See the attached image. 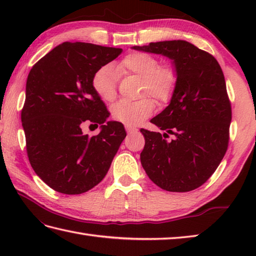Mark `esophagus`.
Instances as JSON below:
<instances>
[{
  "label": "esophagus",
  "instance_id": "obj_1",
  "mask_svg": "<svg viewBox=\"0 0 256 256\" xmlns=\"http://www.w3.org/2000/svg\"><path fill=\"white\" fill-rule=\"evenodd\" d=\"M125 130H126L128 133H133V132H138V128L133 126V125H128L125 124Z\"/></svg>",
  "mask_w": 256,
  "mask_h": 256
}]
</instances>
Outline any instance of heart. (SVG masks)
Returning a JSON list of instances; mask_svg holds the SVG:
<instances>
[{"instance_id":"1","label":"heart","mask_w":256,"mask_h":256,"mask_svg":"<svg viewBox=\"0 0 256 256\" xmlns=\"http://www.w3.org/2000/svg\"><path fill=\"white\" fill-rule=\"evenodd\" d=\"M134 74L140 78V96L142 99L134 102L118 101L111 108L114 120L124 124H138L148 118L155 110V102L170 101L177 89L179 72L175 64L162 62L154 55L143 52L128 54L111 68H100L92 78V88L104 102H113L116 98L118 76Z\"/></svg>"}]
</instances>
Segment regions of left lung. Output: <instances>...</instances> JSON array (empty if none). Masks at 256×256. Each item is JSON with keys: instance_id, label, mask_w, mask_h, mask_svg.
Masks as SVG:
<instances>
[{"instance_id": "1", "label": "left lung", "mask_w": 256, "mask_h": 256, "mask_svg": "<svg viewBox=\"0 0 256 256\" xmlns=\"http://www.w3.org/2000/svg\"><path fill=\"white\" fill-rule=\"evenodd\" d=\"M133 48L170 57L179 72L170 106L150 120L165 133L140 128V162L162 189L192 192L211 177L229 146L232 110L224 72L211 54L184 40Z\"/></svg>"}]
</instances>
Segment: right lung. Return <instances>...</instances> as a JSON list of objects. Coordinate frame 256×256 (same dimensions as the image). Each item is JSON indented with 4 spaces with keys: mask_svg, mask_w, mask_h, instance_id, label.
<instances>
[{
    "mask_svg": "<svg viewBox=\"0 0 256 256\" xmlns=\"http://www.w3.org/2000/svg\"><path fill=\"white\" fill-rule=\"evenodd\" d=\"M121 48L64 42L38 60L28 74L20 118L32 170L55 192L79 194L106 177L126 136L92 88V78ZM84 122L101 124L94 137Z\"/></svg>",
    "mask_w": 256,
    "mask_h": 256,
    "instance_id": "right-lung-1",
    "label": "right lung"
}]
</instances>
